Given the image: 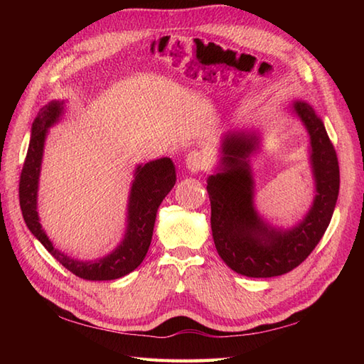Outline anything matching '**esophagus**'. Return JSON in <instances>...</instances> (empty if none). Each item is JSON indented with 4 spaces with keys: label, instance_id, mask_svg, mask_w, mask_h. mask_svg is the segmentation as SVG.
<instances>
[{
    "label": "esophagus",
    "instance_id": "1",
    "mask_svg": "<svg viewBox=\"0 0 364 364\" xmlns=\"http://www.w3.org/2000/svg\"><path fill=\"white\" fill-rule=\"evenodd\" d=\"M208 166H210V158L206 156L205 151L192 150L186 154V167L189 172H200V170H205Z\"/></svg>",
    "mask_w": 364,
    "mask_h": 364
}]
</instances>
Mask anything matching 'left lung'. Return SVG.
Returning <instances> with one entry per match:
<instances>
[{"label":"left lung","instance_id":"8db88e82","mask_svg":"<svg viewBox=\"0 0 364 364\" xmlns=\"http://www.w3.org/2000/svg\"><path fill=\"white\" fill-rule=\"evenodd\" d=\"M292 107L310 134L316 181L314 202L304 220L289 230H275L267 227L255 210L247 158L257 150V134L245 131L225 134L219 173L208 178L215 249L230 269L245 277L269 278L291 272L319 244L335 211L339 192L335 146L310 105L296 102Z\"/></svg>","mask_w":364,"mask_h":364}]
</instances>
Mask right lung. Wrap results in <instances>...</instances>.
I'll use <instances>...</instances> for the list:
<instances>
[{
    "label": "right lung",
    "instance_id": "right-lung-1",
    "mask_svg": "<svg viewBox=\"0 0 364 364\" xmlns=\"http://www.w3.org/2000/svg\"><path fill=\"white\" fill-rule=\"evenodd\" d=\"M64 103L51 102L45 105L31 128V141L28 146L25 164L20 175V208L23 219L31 233L48 250L54 259H58L67 270L84 280L102 282L120 278L141 264L151 242L156 211L162 200L175 186V166L170 158L150 161L137 166L134 181L129 192L128 203V227L117 249L106 255L102 259L78 261L65 253L54 249L53 242L45 235L37 214V188L41 175L45 137L48 128L56 123L64 109Z\"/></svg>",
    "mask_w": 364,
    "mask_h": 364
}]
</instances>
